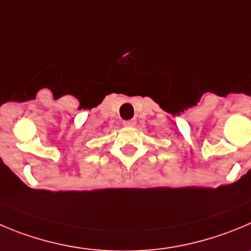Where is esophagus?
I'll return each instance as SVG.
<instances>
[{
	"label": "esophagus",
	"mask_w": 251,
	"mask_h": 251,
	"mask_svg": "<svg viewBox=\"0 0 251 251\" xmlns=\"http://www.w3.org/2000/svg\"><path fill=\"white\" fill-rule=\"evenodd\" d=\"M124 126H133L135 125V120H126L124 121Z\"/></svg>",
	"instance_id": "1"
}]
</instances>
